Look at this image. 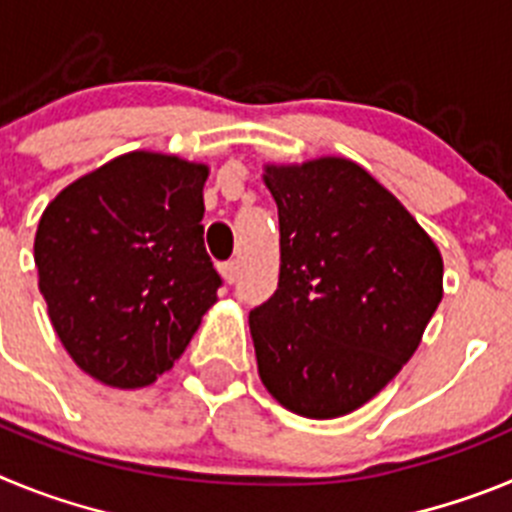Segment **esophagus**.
Instances as JSON below:
<instances>
[{"mask_svg":"<svg viewBox=\"0 0 512 512\" xmlns=\"http://www.w3.org/2000/svg\"><path fill=\"white\" fill-rule=\"evenodd\" d=\"M220 274H223L225 282L233 284L235 277H238V264L235 261H225V264H220Z\"/></svg>","mask_w":512,"mask_h":512,"instance_id":"obj_1","label":"esophagus"}]
</instances>
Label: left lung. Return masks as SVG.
Instances as JSON below:
<instances>
[{
  "mask_svg": "<svg viewBox=\"0 0 512 512\" xmlns=\"http://www.w3.org/2000/svg\"><path fill=\"white\" fill-rule=\"evenodd\" d=\"M279 287L248 315L259 377L302 418L354 413L400 374L443 297L433 238L343 156L264 164Z\"/></svg>",
  "mask_w": 512,
  "mask_h": 512,
  "instance_id": "1",
  "label": "left lung"
}]
</instances>
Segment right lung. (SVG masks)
Listing matches in <instances>:
<instances>
[{
    "mask_svg": "<svg viewBox=\"0 0 512 512\" xmlns=\"http://www.w3.org/2000/svg\"><path fill=\"white\" fill-rule=\"evenodd\" d=\"M210 166L130 151L48 202L35 230L38 289L66 354L115 390L169 372L217 302L205 251Z\"/></svg>",
    "mask_w": 512,
    "mask_h": 512,
    "instance_id": "1",
    "label": "right lung"
}]
</instances>
